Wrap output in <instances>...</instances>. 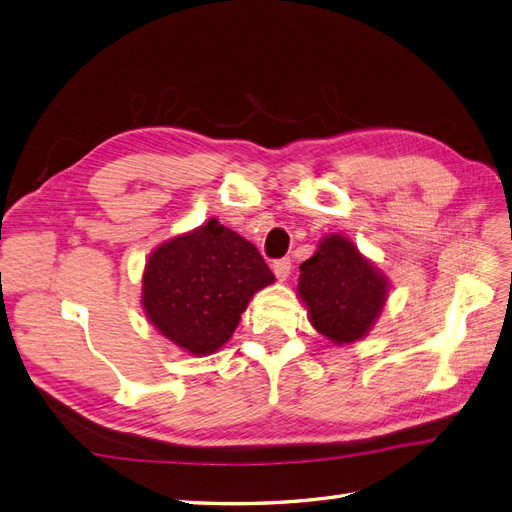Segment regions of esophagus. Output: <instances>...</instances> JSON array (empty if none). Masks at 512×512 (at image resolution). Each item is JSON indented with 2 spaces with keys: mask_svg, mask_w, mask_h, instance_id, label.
I'll return each mask as SVG.
<instances>
[{
  "mask_svg": "<svg viewBox=\"0 0 512 512\" xmlns=\"http://www.w3.org/2000/svg\"><path fill=\"white\" fill-rule=\"evenodd\" d=\"M290 269H292L290 258H277V260H273V273H275L277 280H286V277L290 275Z\"/></svg>",
  "mask_w": 512,
  "mask_h": 512,
  "instance_id": "1",
  "label": "esophagus"
}]
</instances>
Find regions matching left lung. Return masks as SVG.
<instances>
[{
    "label": "left lung",
    "instance_id": "1",
    "mask_svg": "<svg viewBox=\"0 0 512 512\" xmlns=\"http://www.w3.org/2000/svg\"><path fill=\"white\" fill-rule=\"evenodd\" d=\"M299 297L312 327L333 344H352L374 327L389 282L342 235L324 237L301 265Z\"/></svg>",
    "mask_w": 512,
    "mask_h": 512
}]
</instances>
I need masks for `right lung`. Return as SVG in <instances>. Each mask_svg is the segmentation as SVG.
<instances>
[{"label":"right lung","instance_id":"right-lung-1","mask_svg":"<svg viewBox=\"0 0 512 512\" xmlns=\"http://www.w3.org/2000/svg\"><path fill=\"white\" fill-rule=\"evenodd\" d=\"M273 282L250 241L209 220L153 250L143 275V307L166 339L205 356L228 342L247 303Z\"/></svg>","mask_w":512,"mask_h":512}]
</instances>
